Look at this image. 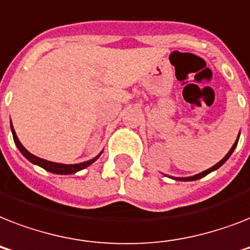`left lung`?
<instances>
[{"label": "left lung", "mask_w": 250, "mask_h": 250, "mask_svg": "<svg viewBox=\"0 0 250 250\" xmlns=\"http://www.w3.org/2000/svg\"><path fill=\"white\" fill-rule=\"evenodd\" d=\"M237 140H239V139H237ZM237 140H236V143L233 144L232 148L229 149V152L227 153V154H226L225 158H223V160H222V161H219V162H218L217 165H214L213 167H210V168H208V170L204 171V172H201V174H197V175H194V176H190V178H174V179H176V180H184V182H188V180H197V179H201V178H204V176H206V175H208V174H210L211 171H214V170H217V168H219V167H221L222 165L225 164L226 161L229 160V156L232 154V152H233V150H235V148H236Z\"/></svg>", "instance_id": "1"}]
</instances>
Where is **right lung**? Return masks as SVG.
I'll use <instances>...</instances> for the list:
<instances>
[{
    "label": "right lung",
    "instance_id": "obj_1",
    "mask_svg": "<svg viewBox=\"0 0 250 250\" xmlns=\"http://www.w3.org/2000/svg\"><path fill=\"white\" fill-rule=\"evenodd\" d=\"M11 131H13V137H14V141H15V145H17L18 149L21 150V154H23L27 160L31 161L32 164L39 165V166L42 167L44 170L54 172V174H61V175L75 174L76 171L83 170V168H85V167H88L89 165L93 164L94 161L101 156V154H98L97 157H94L93 160L86 161V162H83V164H76V165H62V164H56V162H50V161L42 160V158H39V157L33 156L32 153H29L28 150H27V149L21 144V141H19V139H18L17 133H15V131H14L13 125H11Z\"/></svg>",
    "mask_w": 250,
    "mask_h": 250
}]
</instances>
